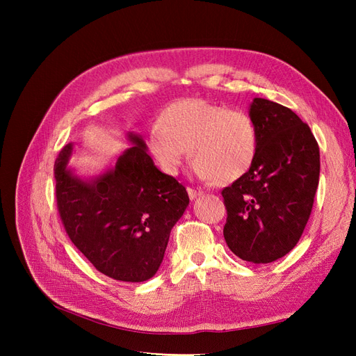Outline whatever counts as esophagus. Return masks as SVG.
<instances>
[{
  "mask_svg": "<svg viewBox=\"0 0 356 356\" xmlns=\"http://www.w3.org/2000/svg\"><path fill=\"white\" fill-rule=\"evenodd\" d=\"M187 193H188V197H190L191 200L203 195V191H200V190H195V188H190V187L187 188Z\"/></svg>",
  "mask_w": 356,
  "mask_h": 356,
  "instance_id": "34e87169",
  "label": "esophagus"
}]
</instances>
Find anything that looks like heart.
I'll use <instances>...</instances> for the list:
<instances>
[{"instance_id": "heart-1", "label": "heart", "mask_w": 356, "mask_h": 356, "mask_svg": "<svg viewBox=\"0 0 356 356\" xmlns=\"http://www.w3.org/2000/svg\"><path fill=\"white\" fill-rule=\"evenodd\" d=\"M147 148L160 169L175 175L190 148L193 172L202 181L230 184L251 169L258 132L243 111L207 99L170 104L147 134Z\"/></svg>"}]
</instances>
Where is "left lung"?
<instances>
[{
    "label": "left lung",
    "instance_id": "obj_1",
    "mask_svg": "<svg viewBox=\"0 0 356 356\" xmlns=\"http://www.w3.org/2000/svg\"><path fill=\"white\" fill-rule=\"evenodd\" d=\"M258 132L251 169L225 187L224 239L245 261L267 264L300 241L319 184V147L310 127L286 106L255 98Z\"/></svg>",
    "mask_w": 356,
    "mask_h": 356
}]
</instances>
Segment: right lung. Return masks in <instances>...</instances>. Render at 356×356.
<instances>
[{"label": "right lung", "mask_w": 356, "mask_h": 356, "mask_svg": "<svg viewBox=\"0 0 356 356\" xmlns=\"http://www.w3.org/2000/svg\"><path fill=\"white\" fill-rule=\"evenodd\" d=\"M127 139L134 147L92 179L72 174V144L63 147L55 161L56 202L71 242L96 270L144 282L159 270L190 199L184 186L154 166L141 136L129 132Z\"/></svg>", "instance_id": "add662e5"}]
</instances>
